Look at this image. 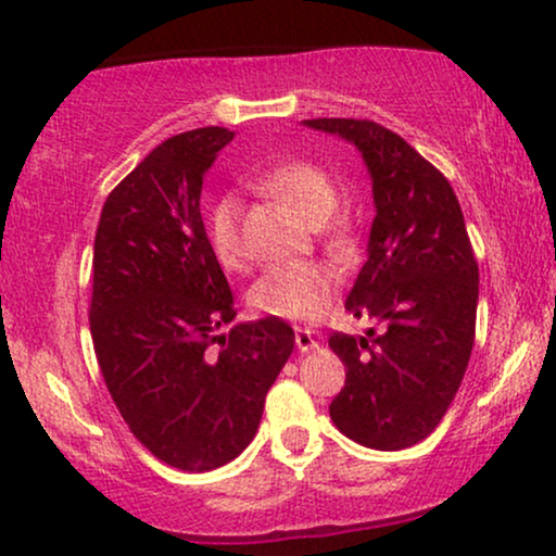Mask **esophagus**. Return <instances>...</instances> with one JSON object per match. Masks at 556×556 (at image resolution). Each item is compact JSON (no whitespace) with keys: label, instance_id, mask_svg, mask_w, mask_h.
<instances>
[{"label":"esophagus","instance_id":"obj_1","mask_svg":"<svg viewBox=\"0 0 556 556\" xmlns=\"http://www.w3.org/2000/svg\"><path fill=\"white\" fill-rule=\"evenodd\" d=\"M295 344H298L300 352H313L318 346V339H316V333H313V331L298 329L295 331Z\"/></svg>","mask_w":556,"mask_h":556}]
</instances>
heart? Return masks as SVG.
Wrapping results in <instances>:
<instances>
[{
    "label": "heart",
    "mask_w": 556,
    "mask_h": 556,
    "mask_svg": "<svg viewBox=\"0 0 556 556\" xmlns=\"http://www.w3.org/2000/svg\"><path fill=\"white\" fill-rule=\"evenodd\" d=\"M251 184L295 210L305 223H324L339 204V186L331 173L311 160H290L258 173ZM206 238L225 269H243L245 251L240 240V202L219 197L206 214ZM339 274L320 261H290L266 269L251 287V305L258 313L285 320H316L329 311L337 295Z\"/></svg>",
    "instance_id": "obj_1"
}]
</instances>
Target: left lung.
<instances>
[{
  "instance_id": "left-lung-1",
  "label": "left lung",
  "mask_w": 556,
  "mask_h": 556,
  "mask_svg": "<svg viewBox=\"0 0 556 556\" xmlns=\"http://www.w3.org/2000/svg\"><path fill=\"white\" fill-rule=\"evenodd\" d=\"M305 124L363 152L376 199L367 261L346 311L380 320L383 331L331 333L346 380L329 414L354 443L401 451L440 425L471 357L479 264L464 212L443 173L396 131L370 118Z\"/></svg>"
}]
</instances>
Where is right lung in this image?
I'll use <instances>...</instances> for the list:
<instances>
[{"label": "right lung", "instance_id": "add662e5", "mask_svg": "<svg viewBox=\"0 0 556 556\" xmlns=\"http://www.w3.org/2000/svg\"><path fill=\"white\" fill-rule=\"evenodd\" d=\"M236 137L204 126L165 139L109 193L92 253L90 333L113 404L152 456L212 471L243 453L295 346L282 318H236L206 238L202 178Z\"/></svg>", "mask_w": 556, "mask_h": 556}]
</instances>
